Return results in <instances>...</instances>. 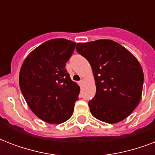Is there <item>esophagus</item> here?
Masks as SVG:
<instances>
[{"label": "esophagus", "instance_id": "34e87169", "mask_svg": "<svg viewBox=\"0 0 155 155\" xmlns=\"http://www.w3.org/2000/svg\"><path fill=\"white\" fill-rule=\"evenodd\" d=\"M83 84H84V80H80V81H79V85H80V86H82Z\"/></svg>", "mask_w": 155, "mask_h": 155}]
</instances>
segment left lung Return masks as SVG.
<instances>
[{"label": "left lung", "mask_w": 155, "mask_h": 155, "mask_svg": "<svg viewBox=\"0 0 155 155\" xmlns=\"http://www.w3.org/2000/svg\"><path fill=\"white\" fill-rule=\"evenodd\" d=\"M75 49L87 58L94 75L97 92L88 101L92 115L109 124L124 120L142 97L144 75L139 62L112 40L77 43Z\"/></svg>", "instance_id": "left-lung-1"}]
</instances>
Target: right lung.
<instances>
[{
	"label": "right lung",
	"instance_id": "obj_1",
	"mask_svg": "<svg viewBox=\"0 0 155 155\" xmlns=\"http://www.w3.org/2000/svg\"><path fill=\"white\" fill-rule=\"evenodd\" d=\"M75 45L63 38L47 41L34 50L21 66V91L33 113L46 122L68 120L79 99L80 87L65 68Z\"/></svg>",
	"mask_w": 155,
	"mask_h": 155
}]
</instances>
